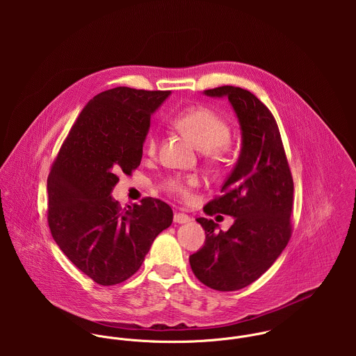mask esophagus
<instances>
[{
  "label": "esophagus",
  "instance_id": "34e87169",
  "mask_svg": "<svg viewBox=\"0 0 356 356\" xmlns=\"http://www.w3.org/2000/svg\"><path fill=\"white\" fill-rule=\"evenodd\" d=\"M174 222H175V223H179V225H184V223H189V222H191V218H189L186 213L175 212V213H174Z\"/></svg>",
  "mask_w": 356,
  "mask_h": 356
}]
</instances>
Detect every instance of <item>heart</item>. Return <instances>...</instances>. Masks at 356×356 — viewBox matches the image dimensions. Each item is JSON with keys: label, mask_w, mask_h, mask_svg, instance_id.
Instances as JSON below:
<instances>
[{"label": "heart", "mask_w": 356, "mask_h": 356, "mask_svg": "<svg viewBox=\"0 0 356 356\" xmlns=\"http://www.w3.org/2000/svg\"><path fill=\"white\" fill-rule=\"evenodd\" d=\"M174 123L178 129L188 133L197 147L209 157H218L223 148L232 140V131L227 122L207 106H191L179 112ZM157 134L151 133L147 138L145 149L149 154L156 151ZM199 185V179L195 175H174L163 182V189L170 195L188 200L192 189Z\"/></svg>", "instance_id": "b5f03b06"}]
</instances>
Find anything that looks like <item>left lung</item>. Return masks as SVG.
Listing matches in <instances>:
<instances>
[{"label": "left lung", "instance_id": "left-lung-1", "mask_svg": "<svg viewBox=\"0 0 356 356\" xmlns=\"http://www.w3.org/2000/svg\"><path fill=\"white\" fill-rule=\"evenodd\" d=\"M232 104L241 130L238 160L222 186V196L207 204V213L230 215L227 232L205 218V244L191 254V267L204 285L232 292L251 285L285 250L291 233L293 179L273 113L251 92L236 86L204 90Z\"/></svg>", "mask_w": 356, "mask_h": 356}]
</instances>
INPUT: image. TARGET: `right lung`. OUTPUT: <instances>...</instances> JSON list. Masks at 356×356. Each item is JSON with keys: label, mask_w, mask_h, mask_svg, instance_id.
<instances>
[{"label": "right lung", "mask_w": 356, "mask_h": 356, "mask_svg": "<svg viewBox=\"0 0 356 356\" xmlns=\"http://www.w3.org/2000/svg\"><path fill=\"white\" fill-rule=\"evenodd\" d=\"M171 92L115 88L85 105L48 177V223L58 248L83 274L109 286L130 278L172 223L168 204L147 197L120 208V172L143 159L151 116Z\"/></svg>", "instance_id": "obj_1"}]
</instances>
